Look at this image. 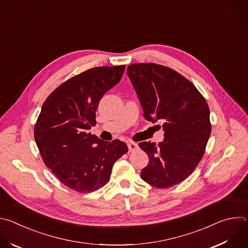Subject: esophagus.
<instances>
[{
    "mask_svg": "<svg viewBox=\"0 0 248 248\" xmlns=\"http://www.w3.org/2000/svg\"><path fill=\"white\" fill-rule=\"evenodd\" d=\"M127 147H128V150L130 152H133V151H135L138 148V146H137V144L135 142H128L127 143Z\"/></svg>",
    "mask_w": 248,
    "mask_h": 248,
    "instance_id": "obj_1",
    "label": "esophagus"
}]
</instances>
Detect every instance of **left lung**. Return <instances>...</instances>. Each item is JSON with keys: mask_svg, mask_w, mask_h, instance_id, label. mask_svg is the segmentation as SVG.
<instances>
[{"mask_svg": "<svg viewBox=\"0 0 248 248\" xmlns=\"http://www.w3.org/2000/svg\"><path fill=\"white\" fill-rule=\"evenodd\" d=\"M127 77L137 94L146 121H164V140L138 146L148 165L141 179L168 188L184 182L201 161L211 134L210 110L197 88L175 70L156 63H133Z\"/></svg>", "mask_w": 248, "mask_h": 248, "instance_id": "obj_1", "label": "left lung"}]
</instances>
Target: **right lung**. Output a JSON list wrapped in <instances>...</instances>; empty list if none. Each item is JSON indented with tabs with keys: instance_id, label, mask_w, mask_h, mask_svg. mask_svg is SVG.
<instances>
[{
	"instance_id": "right-lung-1",
	"label": "right lung",
	"mask_w": 248,
	"mask_h": 248,
	"mask_svg": "<svg viewBox=\"0 0 248 248\" xmlns=\"http://www.w3.org/2000/svg\"><path fill=\"white\" fill-rule=\"evenodd\" d=\"M124 67L88 69L60 85L41 108L34 127L37 147L58 180L76 191L104 186L115 162L128 151L123 141L107 142L88 132L96 125L101 98L119 83Z\"/></svg>"
}]
</instances>
